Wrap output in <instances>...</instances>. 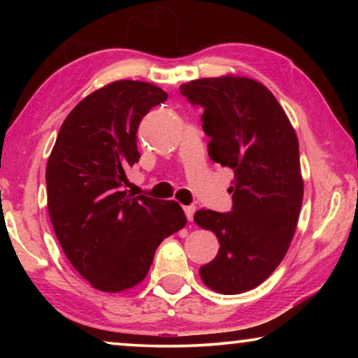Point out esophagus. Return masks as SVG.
<instances>
[{
    "instance_id": "34e87169",
    "label": "esophagus",
    "mask_w": 358,
    "mask_h": 358,
    "mask_svg": "<svg viewBox=\"0 0 358 358\" xmlns=\"http://www.w3.org/2000/svg\"><path fill=\"white\" fill-rule=\"evenodd\" d=\"M184 212H185V217H187L189 222H192V220H194V213H195V207H194V205H187V207H184Z\"/></svg>"
}]
</instances>
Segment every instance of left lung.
<instances>
[{
	"instance_id": "left-lung-1",
	"label": "left lung",
	"mask_w": 358,
	"mask_h": 358,
	"mask_svg": "<svg viewBox=\"0 0 358 358\" xmlns=\"http://www.w3.org/2000/svg\"><path fill=\"white\" fill-rule=\"evenodd\" d=\"M180 94L203 107L210 158L234 171L231 212L194 215L220 243L200 278L238 295L261 285L290 248L303 202L298 138L272 92L251 78H202L180 86Z\"/></svg>"
}]
</instances>
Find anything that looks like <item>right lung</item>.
<instances>
[{"label": "right lung", "mask_w": 358, "mask_h": 358, "mask_svg": "<svg viewBox=\"0 0 358 358\" xmlns=\"http://www.w3.org/2000/svg\"><path fill=\"white\" fill-rule=\"evenodd\" d=\"M166 99L161 87L131 80L91 92L68 114L47 161V205L58 243L101 292L138 285L156 248L187 222L174 200L124 190L125 169L140 158V122Z\"/></svg>", "instance_id": "obj_1"}]
</instances>
